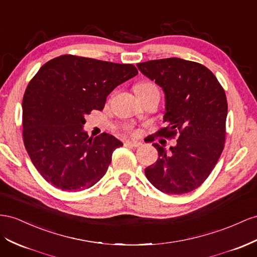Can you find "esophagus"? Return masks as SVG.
<instances>
[{
	"label": "esophagus",
	"mask_w": 257,
	"mask_h": 257,
	"mask_svg": "<svg viewBox=\"0 0 257 257\" xmlns=\"http://www.w3.org/2000/svg\"><path fill=\"white\" fill-rule=\"evenodd\" d=\"M124 145L127 146V147L137 148V147H140L142 144L140 142H136V141H127V142H125V144H124Z\"/></svg>",
	"instance_id": "obj_1"
}]
</instances>
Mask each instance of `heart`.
I'll list each match as a JSON object with an SVG mask.
<instances>
[{
  "instance_id": "b5f03b06",
  "label": "heart",
  "mask_w": 257,
  "mask_h": 257,
  "mask_svg": "<svg viewBox=\"0 0 257 257\" xmlns=\"http://www.w3.org/2000/svg\"><path fill=\"white\" fill-rule=\"evenodd\" d=\"M155 88H158V87L152 82H141L135 85V92L136 94H140V93H145ZM126 131L131 132V133H134V131L132 130V127H126Z\"/></svg>"
}]
</instances>
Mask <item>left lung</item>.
Here are the masks:
<instances>
[{"mask_svg":"<svg viewBox=\"0 0 257 257\" xmlns=\"http://www.w3.org/2000/svg\"><path fill=\"white\" fill-rule=\"evenodd\" d=\"M137 67L165 93L166 125L155 136L178 138L170 154L154 144L159 158L146 168V177L168 195L195 190L209 177L224 149L228 109L224 88L210 69L196 61L164 58Z\"/></svg>","mask_w":257,"mask_h":257,"instance_id":"obj_1","label":"left lung"}]
</instances>
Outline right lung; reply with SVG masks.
I'll return each mask as SVG.
<instances>
[{"label": "right lung", "mask_w": 257, "mask_h": 257, "mask_svg": "<svg viewBox=\"0 0 257 257\" xmlns=\"http://www.w3.org/2000/svg\"><path fill=\"white\" fill-rule=\"evenodd\" d=\"M138 73L134 65L61 55L40 68L23 98V138L33 165L47 183L82 191L106 174L123 144L83 131L85 116L102 110L107 96Z\"/></svg>", "instance_id": "1"}]
</instances>
